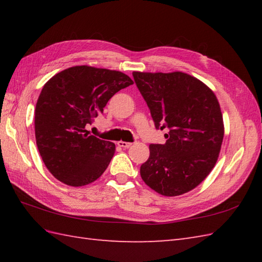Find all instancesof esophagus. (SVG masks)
Listing matches in <instances>:
<instances>
[{
  "instance_id": "esophagus-1",
  "label": "esophagus",
  "mask_w": 262,
  "mask_h": 262,
  "mask_svg": "<svg viewBox=\"0 0 262 262\" xmlns=\"http://www.w3.org/2000/svg\"><path fill=\"white\" fill-rule=\"evenodd\" d=\"M117 144H118V146H120V147H124V148H128V147H130V146H132V143H128V142H122V141L118 142V143H117Z\"/></svg>"
}]
</instances>
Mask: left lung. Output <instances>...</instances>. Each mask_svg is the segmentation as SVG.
<instances>
[{
	"label": "left lung",
	"instance_id": "8db88e82",
	"mask_svg": "<svg viewBox=\"0 0 262 262\" xmlns=\"http://www.w3.org/2000/svg\"><path fill=\"white\" fill-rule=\"evenodd\" d=\"M155 127L168 129L165 144H151L141 165L146 185L173 197L196 188L214 168L224 137L223 116L214 92L182 72H133Z\"/></svg>",
	"mask_w": 262,
	"mask_h": 262
}]
</instances>
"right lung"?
<instances>
[{
  "instance_id": "1",
  "label": "right lung",
  "mask_w": 262,
  "mask_h": 262,
  "mask_svg": "<svg viewBox=\"0 0 262 262\" xmlns=\"http://www.w3.org/2000/svg\"><path fill=\"white\" fill-rule=\"evenodd\" d=\"M133 83L119 71L81 65L59 72L43 85L35 110L36 142L57 180L82 187L101 177L116 146L90 135L86 127L115 93Z\"/></svg>"
}]
</instances>
